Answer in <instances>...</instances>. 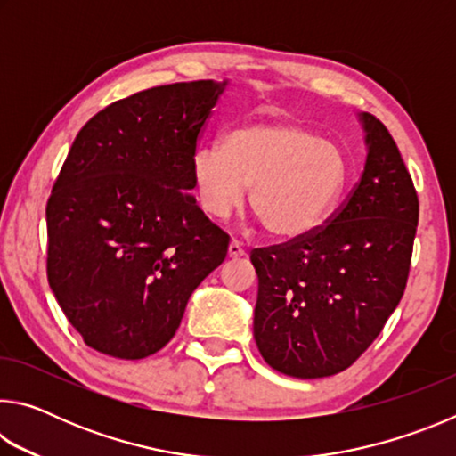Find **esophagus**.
I'll use <instances>...</instances> for the list:
<instances>
[{"mask_svg": "<svg viewBox=\"0 0 456 456\" xmlns=\"http://www.w3.org/2000/svg\"><path fill=\"white\" fill-rule=\"evenodd\" d=\"M227 256L231 257V259H239V257H245V249L241 245H239V241H231L229 243V249H227Z\"/></svg>", "mask_w": 456, "mask_h": 456, "instance_id": "obj_1", "label": "esophagus"}]
</instances>
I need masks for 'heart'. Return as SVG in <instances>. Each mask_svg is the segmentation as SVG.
<instances>
[{
  "instance_id": "b5f03b06",
  "label": "heart",
  "mask_w": 456,
  "mask_h": 456,
  "mask_svg": "<svg viewBox=\"0 0 456 456\" xmlns=\"http://www.w3.org/2000/svg\"><path fill=\"white\" fill-rule=\"evenodd\" d=\"M348 163L336 144L296 122L261 118L227 133L191 159V187L200 211L223 221L245 203L277 239L318 231L342 199Z\"/></svg>"
}]
</instances>
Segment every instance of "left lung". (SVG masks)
Segmentation results:
<instances>
[{
	"instance_id": "obj_1",
	"label": "left lung",
	"mask_w": 456,
	"mask_h": 456,
	"mask_svg": "<svg viewBox=\"0 0 456 456\" xmlns=\"http://www.w3.org/2000/svg\"><path fill=\"white\" fill-rule=\"evenodd\" d=\"M366 163L334 219L315 233L256 249L253 336L261 356L293 378L342 372L366 352L406 288L419 197L396 142L360 112Z\"/></svg>"
}]
</instances>
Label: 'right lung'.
I'll return each mask as SVG.
<instances>
[{
  "instance_id": "1",
  "label": "right lung",
  "mask_w": 456,
  "mask_h": 456,
  "mask_svg": "<svg viewBox=\"0 0 456 456\" xmlns=\"http://www.w3.org/2000/svg\"><path fill=\"white\" fill-rule=\"evenodd\" d=\"M227 80L136 92L76 136L45 207L48 281L90 348L141 360L171 342L229 235L191 195V159Z\"/></svg>"
}]
</instances>
